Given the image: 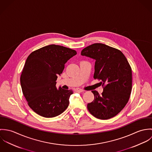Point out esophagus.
<instances>
[{
	"label": "esophagus",
	"instance_id": "esophagus-1",
	"mask_svg": "<svg viewBox=\"0 0 152 152\" xmlns=\"http://www.w3.org/2000/svg\"><path fill=\"white\" fill-rule=\"evenodd\" d=\"M75 91H76L77 92H84V89H81V88H77V89H75Z\"/></svg>",
	"mask_w": 152,
	"mask_h": 152
}]
</instances>
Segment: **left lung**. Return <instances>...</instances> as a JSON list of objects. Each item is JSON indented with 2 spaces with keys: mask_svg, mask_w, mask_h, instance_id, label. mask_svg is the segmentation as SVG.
<instances>
[{
  "mask_svg": "<svg viewBox=\"0 0 152 152\" xmlns=\"http://www.w3.org/2000/svg\"><path fill=\"white\" fill-rule=\"evenodd\" d=\"M81 54L95 60L94 78L101 80L104 89L101 95L92 91L94 99L87 105L89 112L100 119L115 116L130 98L132 72L129 63L122 51L104 44H91Z\"/></svg>",
  "mask_w": 152,
  "mask_h": 152,
  "instance_id": "1",
  "label": "left lung"
}]
</instances>
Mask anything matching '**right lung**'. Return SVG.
Wrapping results in <instances>:
<instances>
[{
	"instance_id": "right-lung-1",
	"label": "right lung",
	"mask_w": 152,
	"mask_h": 152,
	"mask_svg": "<svg viewBox=\"0 0 152 152\" xmlns=\"http://www.w3.org/2000/svg\"><path fill=\"white\" fill-rule=\"evenodd\" d=\"M77 54L71 48L51 44L33 51L27 57L20 77L23 94L30 108L45 118L62 113L69 105L72 89L56 87L57 76L66 61Z\"/></svg>"
}]
</instances>
